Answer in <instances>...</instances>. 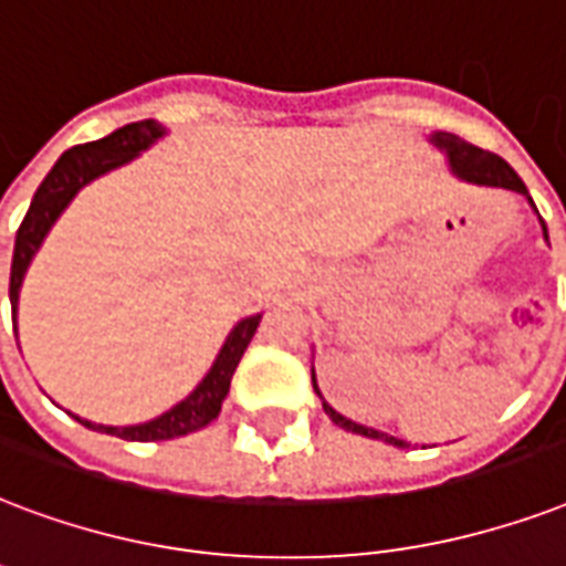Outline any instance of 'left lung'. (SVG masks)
I'll return each instance as SVG.
<instances>
[{
    "instance_id": "left-lung-1",
    "label": "left lung",
    "mask_w": 566,
    "mask_h": 566,
    "mask_svg": "<svg viewBox=\"0 0 566 566\" xmlns=\"http://www.w3.org/2000/svg\"><path fill=\"white\" fill-rule=\"evenodd\" d=\"M430 142L437 145L439 150H446L448 154V166H451V171H454L457 178L460 180H469V184H478V187H502V189H513V192H523L525 198H528V189H525V184L520 180V175L513 171L507 163H504L499 154H490V150L478 148V145H469V142H463L460 136H454V133H433L430 136ZM532 201V198H528ZM534 207V201H532ZM537 210V207H534ZM543 226V237L549 240V234H546V222L541 219ZM312 386L314 391L321 395V388H317V379H314V368H312ZM323 400V395H321ZM323 412L335 421L338 427H344V430H350V433H359V437H368V439H379V442H388V446L395 448H409L403 439L398 437H388V433H382V430H374V427H365V424H356V421H350V418H344L340 412H335V409L323 400Z\"/></svg>"
}]
</instances>
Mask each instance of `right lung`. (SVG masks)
<instances>
[{
  "label": "right lung",
  "mask_w": 566,
  "mask_h": 566,
  "mask_svg": "<svg viewBox=\"0 0 566 566\" xmlns=\"http://www.w3.org/2000/svg\"><path fill=\"white\" fill-rule=\"evenodd\" d=\"M166 136V127L157 124V120H136V124H127V127L115 129L106 139L88 142V145H76V148L64 150L59 163L53 166V171L43 178V184L34 192L32 205H29V213H25L23 226L17 231L14 240V261H11V287H8V296H11V314L17 321V302H20V284H23V275L32 264L34 252L41 249L43 237L50 234V228L55 226V219L64 213V207L71 205L73 196L80 192L85 184H92L94 178H101L112 168L124 166L133 157H139L142 150H148L157 139ZM261 323V314H252V317H243L237 323L231 335L222 344V350L216 356L213 368L207 370V377L196 386V391L184 398L180 403L163 412V416L150 418L145 424H127V427H109V424H94V421H85V418L73 416L80 424H85L88 430H97V433H109V437L127 439V442H159V439H175L187 437V433H196L201 427H207L219 416L222 409V400H226L228 388H231V377H234L237 365L243 359L245 347L252 340L254 329ZM17 332V326H14Z\"/></svg>",
  "instance_id": "1"
}]
</instances>
